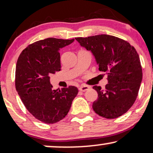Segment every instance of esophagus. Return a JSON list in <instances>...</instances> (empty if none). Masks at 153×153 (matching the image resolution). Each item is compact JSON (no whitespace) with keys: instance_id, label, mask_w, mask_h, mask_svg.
Instances as JSON below:
<instances>
[{"instance_id":"1","label":"esophagus","mask_w":153,"mask_h":153,"mask_svg":"<svg viewBox=\"0 0 153 153\" xmlns=\"http://www.w3.org/2000/svg\"><path fill=\"white\" fill-rule=\"evenodd\" d=\"M88 88H89V87H88V86L82 85V86H80V87L79 89V91H87Z\"/></svg>"}]
</instances>
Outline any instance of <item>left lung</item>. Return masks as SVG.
I'll use <instances>...</instances> for the list:
<instances>
[{"mask_svg":"<svg viewBox=\"0 0 153 153\" xmlns=\"http://www.w3.org/2000/svg\"><path fill=\"white\" fill-rule=\"evenodd\" d=\"M83 48L91 51L99 71L108 74L104 89L94 86L98 99L92 108L103 118H118L131 108L136 99L143 72L140 57L128 42L108 35L76 37Z\"/></svg>","mask_w":153,"mask_h":153,"instance_id":"8db88e82","label":"left lung"}]
</instances>
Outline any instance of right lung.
Here are the masks:
<instances>
[{
  "instance_id": "right-lung-1",
  "label": "right lung",
  "mask_w": 153,
  "mask_h": 153,
  "mask_svg": "<svg viewBox=\"0 0 153 153\" xmlns=\"http://www.w3.org/2000/svg\"><path fill=\"white\" fill-rule=\"evenodd\" d=\"M74 39L50 37L30 45L19 56L16 88L22 103L33 116L43 123H55L67 116L78 94L76 86L54 90L50 75L60 71V49Z\"/></svg>"
}]
</instances>
